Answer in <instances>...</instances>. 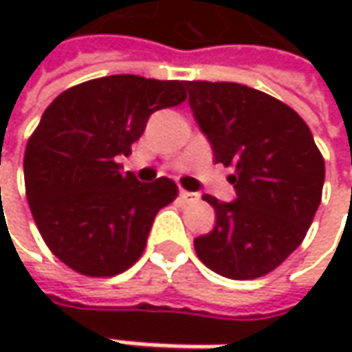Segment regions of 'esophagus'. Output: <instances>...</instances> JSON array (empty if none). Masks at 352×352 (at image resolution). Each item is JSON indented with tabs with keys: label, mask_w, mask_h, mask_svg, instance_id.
I'll use <instances>...</instances> for the list:
<instances>
[{
	"label": "esophagus",
	"mask_w": 352,
	"mask_h": 352,
	"mask_svg": "<svg viewBox=\"0 0 352 352\" xmlns=\"http://www.w3.org/2000/svg\"><path fill=\"white\" fill-rule=\"evenodd\" d=\"M181 199L185 201V204H195L197 199H199V193H193V191H185V189H181Z\"/></svg>",
	"instance_id": "obj_1"
}]
</instances>
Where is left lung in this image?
Masks as SVG:
<instances>
[{"instance_id": "left-lung-1", "label": "left lung", "mask_w": 352, "mask_h": 352, "mask_svg": "<svg viewBox=\"0 0 352 352\" xmlns=\"http://www.w3.org/2000/svg\"><path fill=\"white\" fill-rule=\"evenodd\" d=\"M189 106L216 163L232 167L234 201L204 199L212 232L193 241L199 261L228 279H256L302 245L324 185V159L308 124L283 102L241 83L187 81Z\"/></svg>"}]
</instances>
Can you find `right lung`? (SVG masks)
<instances>
[{
  "instance_id": "1",
  "label": "right lung",
  "mask_w": 352,
  "mask_h": 352,
  "mask_svg": "<svg viewBox=\"0 0 352 352\" xmlns=\"http://www.w3.org/2000/svg\"><path fill=\"white\" fill-rule=\"evenodd\" d=\"M185 81L109 75L63 91L24 153L26 197L46 246L73 271L113 277L142 254L153 220L177 185L122 173L151 113L185 102Z\"/></svg>"
}]
</instances>
